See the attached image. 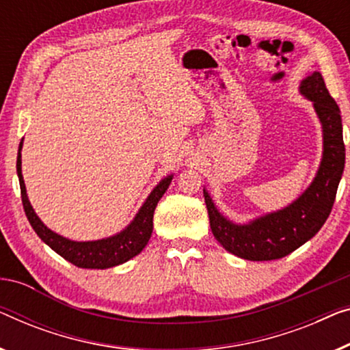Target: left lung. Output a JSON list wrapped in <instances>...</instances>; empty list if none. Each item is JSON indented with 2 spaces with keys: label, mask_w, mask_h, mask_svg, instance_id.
<instances>
[{
  "label": "left lung",
  "mask_w": 350,
  "mask_h": 350,
  "mask_svg": "<svg viewBox=\"0 0 350 350\" xmlns=\"http://www.w3.org/2000/svg\"><path fill=\"white\" fill-rule=\"evenodd\" d=\"M298 91L311 100L322 124V159L311 185L284 208L267 213L245 224L222 215L204 187L213 235L226 251L241 259L262 262L291 254L321 230L335 202L346 163L341 112L317 70L301 80Z\"/></svg>",
  "instance_id": "left-lung-1"
}]
</instances>
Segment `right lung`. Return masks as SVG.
Instances as JSON below:
<instances>
[{"label":"right lung","mask_w":350,"mask_h":350,"mask_svg":"<svg viewBox=\"0 0 350 350\" xmlns=\"http://www.w3.org/2000/svg\"><path fill=\"white\" fill-rule=\"evenodd\" d=\"M22 146L23 139L18 145L17 154V175L20 191H22L23 210L29 224H31L34 232H36L38 237L45 245L52 247L63 259L74 263L75 267L96 268V270H105V268L121 265V263L128 262L129 259L140 254L142 250H144L150 240L151 232H153V215L156 205H158L161 197L164 196L167 187L170 186L174 174L167 175L165 178L161 180L153 187V191L150 192L144 204H142L137 215L134 216V219L123 230L118 232V234L93 241H74L57 234L52 229H49L39 219L36 211H34L31 204H29L27 187H25L22 175Z\"/></svg>","instance_id":"1"}]
</instances>
